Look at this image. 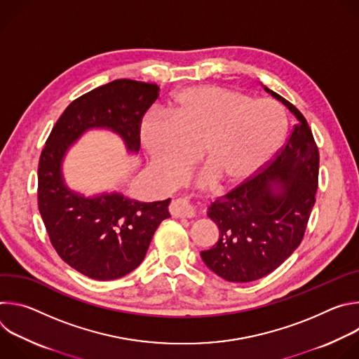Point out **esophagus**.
<instances>
[{
  "label": "esophagus",
  "instance_id": "esophagus-1",
  "mask_svg": "<svg viewBox=\"0 0 359 359\" xmlns=\"http://www.w3.org/2000/svg\"><path fill=\"white\" fill-rule=\"evenodd\" d=\"M170 213L175 217H182V219H191L196 216L197 210L193 206L191 203H189L184 198H176L173 200L172 206H170Z\"/></svg>",
  "mask_w": 359,
  "mask_h": 359
}]
</instances>
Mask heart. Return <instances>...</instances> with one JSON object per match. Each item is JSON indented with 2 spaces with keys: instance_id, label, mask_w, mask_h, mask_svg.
I'll list each match as a JSON object with an SVG mask.
<instances>
[{
  "instance_id": "heart-1",
  "label": "heart",
  "mask_w": 359,
  "mask_h": 359,
  "mask_svg": "<svg viewBox=\"0 0 359 359\" xmlns=\"http://www.w3.org/2000/svg\"><path fill=\"white\" fill-rule=\"evenodd\" d=\"M165 116L149 114L139 140L150 166L173 182L193 162L204 165L198 187L216 182L237 186L259 173L278 151L285 135L284 111L271 99H252L219 86H189L173 93Z\"/></svg>"
}]
</instances>
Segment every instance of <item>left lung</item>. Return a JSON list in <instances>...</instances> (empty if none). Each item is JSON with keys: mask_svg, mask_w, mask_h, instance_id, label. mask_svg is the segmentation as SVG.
<instances>
[{"mask_svg": "<svg viewBox=\"0 0 359 359\" xmlns=\"http://www.w3.org/2000/svg\"><path fill=\"white\" fill-rule=\"evenodd\" d=\"M264 89L288 108L297 125L267 169L210 204L208 216L220 236L200 255L230 283L259 280L281 266L299 245L316 204L320 153L313 132L292 104Z\"/></svg>", "mask_w": 359, "mask_h": 359, "instance_id": "1", "label": "left lung"}]
</instances>
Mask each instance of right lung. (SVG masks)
<instances>
[{"label": "right lung", "instance_id": "obj_1", "mask_svg": "<svg viewBox=\"0 0 359 359\" xmlns=\"http://www.w3.org/2000/svg\"><path fill=\"white\" fill-rule=\"evenodd\" d=\"M158 96L156 83L132 79L97 86L64 111L42 149L41 217L60 257L89 278L109 281L133 271L159 224L170 217V198L143 203L118 191L86 197L67 186L62 162L69 146L90 129L116 133L128 151L137 153L139 123Z\"/></svg>", "mask_w": 359, "mask_h": 359}]
</instances>
